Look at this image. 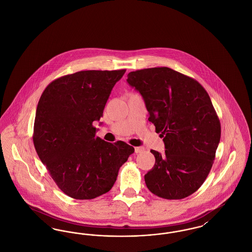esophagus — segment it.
I'll return each instance as SVG.
<instances>
[{
  "label": "esophagus",
  "instance_id": "34e87169",
  "mask_svg": "<svg viewBox=\"0 0 252 252\" xmlns=\"http://www.w3.org/2000/svg\"><path fill=\"white\" fill-rule=\"evenodd\" d=\"M135 153L138 154V153H141L142 151H144V147H135Z\"/></svg>",
  "mask_w": 252,
  "mask_h": 252
}]
</instances>
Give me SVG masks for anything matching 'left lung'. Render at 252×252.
Returning <instances> with one entry per match:
<instances>
[{
	"label": "left lung",
	"mask_w": 252,
	"mask_h": 252,
	"mask_svg": "<svg viewBox=\"0 0 252 252\" xmlns=\"http://www.w3.org/2000/svg\"><path fill=\"white\" fill-rule=\"evenodd\" d=\"M126 81L143 96L165 146L162 155L151 150L156 162L144 176L147 188L165 199L191 195L208 177L220 142L210 96L196 80L167 67L130 72Z\"/></svg>",
	"instance_id": "1"
}]
</instances>
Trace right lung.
<instances>
[{
  "instance_id": "obj_1",
  "label": "right lung",
  "mask_w": 252,
  "mask_h": 252,
  "mask_svg": "<svg viewBox=\"0 0 252 252\" xmlns=\"http://www.w3.org/2000/svg\"><path fill=\"white\" fill-rule=\"evenodd\" d=\"M126 70L81 71L46 87L36 107L33 142L41 162L60 190L75 199L108 192L121 166L134 153L125 142L96 137L112 88Z\"/></svg>"
}]
</instances>
